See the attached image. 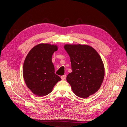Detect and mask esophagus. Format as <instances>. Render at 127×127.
Segmentation results:
<instances>
[{
	"label": "esophagus",
	"mask_w": 127,
	"mask_h": 127,
	"mask_svg": "<svg viewBox=\"0 0 127 127\" xmlns=\"http://www.w3.org/2000/svg\"><path fill=\"white\" fill-rule=\"evenodd\" d=\"M61 78L63 80L66 79V75H63V76H61Z\"/></svg>",
	"instance_id": "34e87169"
}]
</instances>
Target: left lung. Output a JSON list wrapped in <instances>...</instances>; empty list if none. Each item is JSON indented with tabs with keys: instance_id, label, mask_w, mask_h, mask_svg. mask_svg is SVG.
I'll list each match as a JSON object with an SVG mask.
<instances>
[{
	"instance_id": "left-lung-1",
	"label": "left lung",
	"mask_w": 127,
	"mask_h": 127,
	"mask_svg": "<svg viewBox=\"0 0 127 127\" xmlns=\"http://www.w3.org/2000/svg\"><path fill=\"white\" fill-rule=\"evenodd\" d=\"M70 58L72 72L67 76L73 92L87 98L100 88L104 77V66L100 56L92 47L85 44H65Z\"/></svg>"
}]
</instances>
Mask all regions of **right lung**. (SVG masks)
Wrapping results in <instances>:
<instances>
[{"label":"right lung","instance_id":"add662e5","mask_svg":"<svg viewBox=\"0 0 127 127\" xmlns=\"http://www.w3.org/2000/svg\"><path fill=\"white\" fill-rule=\"evenodd\" d=\"M58 50L57 45L40 43L34 47L26 56L23 75L26 85L37 96H44L52 92L61 80L55 73L52 56Z\"/></svg>","mask_w":127,"mask_h":127}]
</instances>
